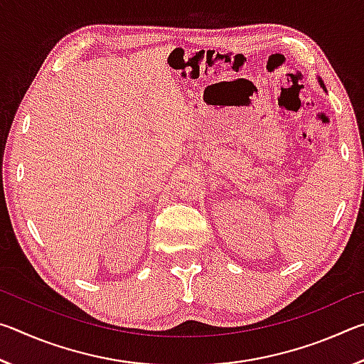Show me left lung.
<instances>
[{
  "mask_svg": "<svg viewBox=\"0 0 364 364\" xmlns=\"http://www.w3.org/2000/svg\"><path fill=\"white\" fill-rule=\"evenodd\" d=\"M319 83H321V86L324 88V83H323V80H319Z\"/></svg>",
  "mask_w": 364,
  "mask_h": 364,
  "instance_id": "8db88e82",
  "label": "left lung"
}]
</instances>
